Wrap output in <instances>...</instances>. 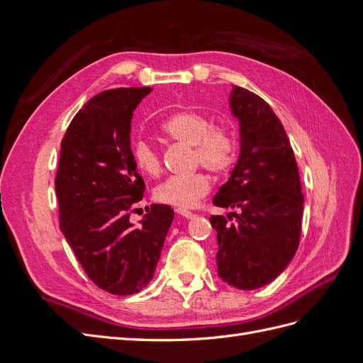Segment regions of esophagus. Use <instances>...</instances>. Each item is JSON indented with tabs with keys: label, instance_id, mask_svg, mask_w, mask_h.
<instances>
[{
	"label": "esophagus",
	"instance_id": "esophagus-1",
	"mask_svg": "<svg viewBox=\"0 0 363 363\" xmlns=\"http://www.w3.org/2000/svg\"><path fill=\"white\" fill-rule=\"evenodd\" d=\"M177 212L179 215H182L183 218H188V219H191V218H194L195 216V213H192V212H189V211H184V208H177Z\"/></svg>",
	"mask_w": 363,
	"mask_h": 363
}]
</instances>
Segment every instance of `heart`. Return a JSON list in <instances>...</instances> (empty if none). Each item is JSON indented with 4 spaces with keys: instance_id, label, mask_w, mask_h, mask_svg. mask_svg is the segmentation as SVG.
Returning <instances> with one entry per match:
<instances>
[{
    "instance_id": "heart-1",
    "label": "heart",
    "mask_w": 363,
    "mask_h": 363,
    "mask_svg": "<svg viewBox=\"0 0 363 363\" xmlns=\"http://www.w3.org/2000/svg\"><path fill=\"white\" fill-rule=\"evenodd\" d=\"M162 131L171 139L194 148V163L215 174H224L233 167L238 156V138L235 131L224 124L212 121L200 112L183 111L163 121ZM131 156L140 172L156 175L162 171L159 151L150 142L140 139L131 147ZM211 191V179L199 171L189 175H172L160 183L155 191L159 203L175 207H194Z\"/></svg>"
}]
</instances>
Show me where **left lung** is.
I'll use <instances>...</instances> for the list:
<instances>
[{
  "label": "left lung",
  "mask_w": 363,
  "mask_h": 363,
  "mask_svg": "<svg viewBox=\"0 0 363 363\" xmlns=\"http://www.w3.org/2000/svg\"><path fill=\"white\" fill-rule=\"evenodd\" d=\"M230 108L239 121L240 152L213 204L238 212L213 215L211 224L218 233L219 277L251 291L279 277L295 256L304 196L291 142L269 104L233 86Z\"/></svg>",
  "instance_id": "8db88e82"
}]
</instances>
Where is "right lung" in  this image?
I'll use <instances>...</instances> for the list:
<instances>
[{"mask_svg": "<svg viewBox=\"0 0 363 363\" xmlns=\"http://www.w3.org/2000/svg\"><path fill=\"white\" fill-rule=\"evenodd\" d=\"M151 91H103L62 139L54 182L60 230L87 277L113 295L136 294L150 283L174 219L169 206L152 204L139 225L130 223V208L145 191L131 156V118Z\"/></svg>", "mask_w": 363, "mask_h": 363, "instance_id": "1", "label": "right lung"}]
</instances>
